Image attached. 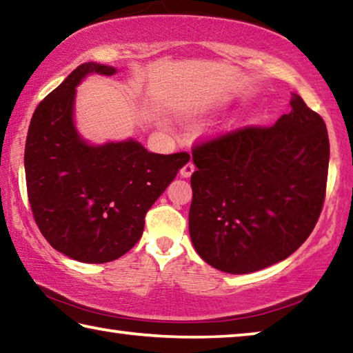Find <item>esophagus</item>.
I'll list each match as a JSON object with an SVG mask.
<instances>
[{
    "mask_svg": "<svg viewBox=\"0 0 353 353\" xmlns=\"http://www.w3.org/2000/svg\"><path fill=\"white\" fill-rule=\"evenodd\" d=\"M194 168H196L194 163L191 162V160H190V162H187V163H185V165L182 166V170H181V176H182V177H190L191 174H193Z\"/></svg>",
    "mask_w": 353,
    "mask_h": 353,
    "instance_id": "1",
    "label": "esophagus"
}]
</instances>
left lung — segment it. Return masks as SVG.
Listing matches in <instances>:
<instances>
[{
  "label": "left lung",
  "instance_id": "1",
  "mask_svg": "<svg viewBox=\"0 0 353 353\" xmlns=\"http://www.w3.org/2000/svg\"><path fill=\"white\" fill-rule=\"evenodd\" d=\"M272 126H246L191 149L190 236L208 265L248 274L285 260L312 234L325 201V123L299 94Z\"/></svg>",
  "mask_w": 353,
  "mask_h": 353
}]
</instances>
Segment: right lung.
<instances>
[{
    "label": "right lung",
    "mask_w": 353,
    "mask_h": 353,
    "mask_svg": "<svg viewBox=\"0 0 353 353\" xmlns=\"http://www.w3.org/2000/svg\"><path fill=\"white\" fill-rule=\"evenodd\" d=\"M115 68L82 63L41 101L29 124V205L52 248L82 263L117 260L139 243L145 218L188 162V152H148L139 141L88 146L73 126L76 85Z\"/></svg>",
    "instance_id": "obj_1"
}]
</instances>
